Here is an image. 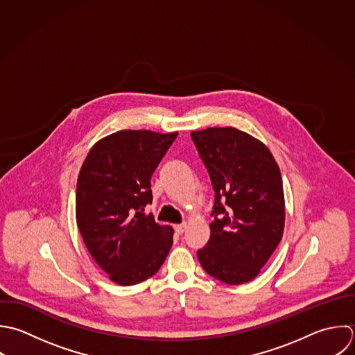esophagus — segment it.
<instances>
[{
    "mask_svg": "<svg viewBox=\"0 0 355 355\" xmlns=\"http://www.w3.org/2000/svg\"><path fill=\"white\" fill-rule=\"evenodd\" d=\"M187 227H188V224H187V223H182V224L175 225L174 228H175V232H177V234H182V232H185Z\"/></svg>",
    "mask_w": 355,
    "mask_h": 355,
    "instance_id": "34e87169",
    "label": "esophagus"
}]
</instances>
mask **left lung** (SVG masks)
<instances>
[{
	"instance_id": "obj_1",
	"label": "left lung",
	"mask_w": 355,
	"mask_h": 355,
	"mask_svg": "<svg viewBox=\"0 0 355 355\" xmlns=\"http://www.w3.org/2000/svg\"><path fill=\"white\" fill-rule=\"evenodd\" d=\"M191 137L216 192L207 246L198 252L213 278L242 285L254 279L285 228L281 170L270 149L234 127H210Z\"/></svg>"
}]
</instances>
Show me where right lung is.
Segmentation results:
<instances>
[{
    "label": "right lung",
    "mask_w": 355,
    "mask_h": 355,
    "mask_svg": "<svg viewBox=\"0 0 355 355\" xmlns=\"http://www.w3.org/2000/svg\"><path fill=\"white\" fill-rule=\"evenodd\" d=\"M178 132L121 130L89 149L77 178L76 221L81 238L109 279L137 285L164 263L174 230L145 207L150 177Z\"/></svg>",
    "instance_id": "1"
}]
</instances>
